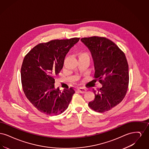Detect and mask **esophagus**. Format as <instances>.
Returning a JSON list of instances; mask_svg holds the SVG:
<instances>
[{
    "mask_svg": "<svg viewBox=\"0 0 149 149\" xmlns=\"http://www.w3.org/2000/svg\"><path fill=\"white\" fill-rule=\"evenodd\" d=\"M77 89H78V91L80 93H84L86 92V89H85V88H83V87L78 88Z\"/></svg>",
    "mask_w": 149,
    "mask_h": 149,
    "instance_id": "1",
    "label": "esophagus"
}]
</instances>
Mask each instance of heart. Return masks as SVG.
<instances>
[{"mask_svg": "<svg viewBox=\"0 0 149 149\" xmlns=\"http://www.w3.org/2000/svg\"><path fill=\"white\" fill-rule=\"evenodd\" d=\"M78 56L79 59L85 58V57L89 58V55L88 52L85 51H80L78 52Z\"/></svg>", "mask_w": 149, "mask_h": 149, "instance_id": "heart-1", "label": "heart"}]
</instances>
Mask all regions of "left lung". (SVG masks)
<instances>
[{"label": "left lung", "mask_w": 149, "mask_h": 149, "mask_svg": "<svg viewBox=\"0 0 149 149\" xmlns=\"http://www.w3.org/2000/svg\"><path fill=\"white\" fill-rule=\"evenodd\" d=\"M81 41L91 52L94 78L102 84L98 92L93 89L95 98L88 106L96 112H106L118 105L126 94L129 82L126 57L113 42L105 37H85Z\"/></svg>", "instance_id": "8db88e82"}]
</instances>
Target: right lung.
Returning <instances> with one entry per match:
<instances>
[{"instance_id": "obj_1", "label": "right lung", "mask_w": 149, "mask_h": 149, "mask_svg": "<svg viewBox=\"0 0 149 149\" xmlns=\"http://www.w3.org/2000/svg\"><path fill=\"white\" fill-rule=\"evenodd\" d=\"M79 38L55 40L36 45L25 56L22 65V85L32 105L43 113L57 116L63 113L75 91L61 92L55 88V77L63 68L66 55Z\"/></svg>"}]
</instances>
